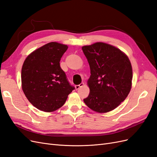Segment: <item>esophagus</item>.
Returning <instances> with one entry per match:
<instances>
[{
	"instance_id": "34e87169",
	"label": "esophagus",
	"mask_w": 157,
	"mask_h": 157,
	"mask_svg": "<svg viewBox=\"0 0 157 157\" xmlns=\"http://www.w3.org/2000/svg\"><path fill=\"white\" fill-rule=\"evenodd\" d=\"M84 86V83L82 82V83H80V84H78V85H75V88L77 89V90H78V89H79L80 87H82V86Z\"/></svg>"
}]
</instances>
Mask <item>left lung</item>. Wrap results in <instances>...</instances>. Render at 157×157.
<instances>
[{
    "label": "left lung",
    "mask_w": 157,
    "mask_h": 157,
    "mask_svg": "<svg viewBox=\"0 0 157 157\" xmlns=\"http://www.w3.org/2000/svg\"><path fill=\"white\" fill-rule=\"evenodd\" d=\"M91 75L88 80L90 94L86 105L98 113L117 107L132 88V68L128 56L121 50L103 42L82 46Z\"/></svg>",
    "instance_id": "1"
}]
</instances>
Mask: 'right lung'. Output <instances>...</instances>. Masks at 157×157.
<instances>
[{
    "label": "right lung",
    "instance_id": "obj_1",
    "mask_svg": "<svg viewBox=\"0 0 157 157\" xmlns=\"http://www.w3.org/2000/svg\"><path fill=\"white\" fill-rule=\"evenodd\" d=\"M67 48V45L49 42L33 51L23 64L22 90L29 102L40 111H56L75 90L59 63Z\"/></svg>",
    "mask_w": 157,
    "mask_h": 157
}]
</instances>
